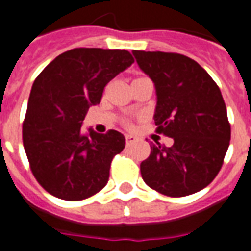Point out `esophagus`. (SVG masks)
Wrapping results in <instances>:
<instances>
[{
  "instance_id": "obj_1",
  "label": "esophagus",
  "mask_w": 251,
  "mask_h": 251,
  "mask_svg": "<svg viewBox=\"0 0 251 251\" xmlns=\"http://www.w3.org/2000/svg\"><path fill=\"white\" fill-rule=\"evenodd\" d=\"M135 140H136V138H135L133 135H126V142H127V144L133 143Z\"/></svg>"
}]
</instances>
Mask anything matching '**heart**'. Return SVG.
Segmentation results:
<instances>
[{
  "label": "heart",
  "instance_id": "1",
  "mask_svg": "<svg viewBox=\"0 0 251 251\" xmlns=\"http://www.w3.org/2000/svg\"><path fill=\"white\" fill-rule=\"evenodd\" d=\"M126 124H128V123H126Z\"/></svg>",
  "mask_w": 251,
  "mask_h": 251
}]
</instances>
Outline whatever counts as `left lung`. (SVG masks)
<instances>
[{"instance_id": "8db88e82", "label": "left lung", "mask_w": 251, "mask_h": 251, "mask_svg": "<svg viewBox=\"0 0 251 251\" xmlns=\"http://www.w3.org/2000/svg\"><path fill=\"white\" fill-rule=\"evenodd\" d=\"M156 89V132L171 147L151 144L140 163L142 178L158 193L179 198L211 183L222 167L231 128L221 89L193 58L170 52L133 50Z\"/></svg>"}]
</instances>
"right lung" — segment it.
I'll use <instances>...</instances> for the list:
<instances>
[{
	"label": "right lung",
	"mask_w": 251,
	"mask_h": 251,
	"mask_svg": "<svg viewBox=\"0 0 251 251\" xmlns=\"http://www.w3.org/2000/svg\"><path fill=\"white\" fill-rule=\"evenodd\" d=\"M133 63L124 49L75 48L44 68L33 83L23 123L29 166L41 187L56 198L83 201L107 184L111 162L123 151L120 132L81 131L104 88Z\"/></svg>",
	"instance_id": "add662e5"
}]
</instances>
